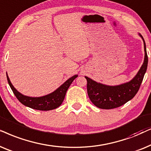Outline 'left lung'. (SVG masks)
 Here are the masks:
<instances>
[{
    "instance_id": "8db88e82",
    "label": "left lung",
    "mask_w": 151,
    "mask_h": 151,
    "mask_svg": "<svg viewBox=\"0 0 151 151\" xmlns=\"http://www.w3.org/2000/svg\"><path fill=\"white\" fill-rule=\"evenodd\" d=\"M144 42V63L136 75L124 83L116 86H108L96 82L85 76L87 80L88 94L90 101L97 108L101 109H112L119 107L135 96L139 89L148 66V56L146 43L141 34L138 33Z\"/></svg>"
}]
</instances>
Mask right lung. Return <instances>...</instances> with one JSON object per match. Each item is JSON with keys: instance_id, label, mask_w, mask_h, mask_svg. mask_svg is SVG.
I'll use <instances>...</instances> for the list:
<instances>
[{"instance_id": "add662e5", "label": "right lung", "mask_w": 151, "mask_h": 151, "mask_svg": "<svg viewBox=\"0 0 151 151\" xmlns=\"http://www.w3.org/2000/svg\"><path fill=\"white\" fill-rule=\"evenodd\" d=\"M6 74H7V81L10 88L12 90L14 94L17 96L18 100L22 104L27 106V107L32 108V109L45 110V111L56 109V108L59 107L61 105L65 96V94L68 89L69 88L70 86L71 85L72 81L78 77V74L72 76V77L69 78L67 81L64 82L61 86H60L57 90H55V91L51 92V93L42 96L33 97V96L24 95V94H21V92L18 91L10 81L7 72H6Z\"/></svg>"}]
</instances>
